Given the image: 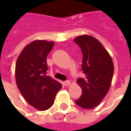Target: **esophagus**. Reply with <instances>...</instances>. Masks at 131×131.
Segmentation results:
<instances>
[{
    "mask_svg": "<svg viewBox=\"0 0 131 131\" xmlns=\"http://www.w3.org/2000/svg\"><path fill=\"white\" fill-rule=\"evenodd\" d=\"M70 84H71V82H70L69 81H67L64 82V85H65L66 86H68V85H69Z\"/></svg>",
    "mask_w": 131,
    "mask_h": 131,
    "instance_id": "obj_1",
    "label": "esophagus"
}]
</instances>
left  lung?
<instances>
[{
    "instance_id": "left-lung-1",
    "label": "left lung",
    "mask_w": 131,
    "mask_h": 131,
    "mask_svg": "<svg viewBox=\"0 0 131 131\" xmlns=\"http://www.w3.org/2000/svg\"><path fill=\"white\" fill-rule=\"evenodd\" d=\"M74 40L82 50V71L85 74L84 78L77 80L82 94L76 104L91 110L100 104L110 90L114 64L110 53L95 38L84 34Z\"/></svg>"
}]
</instances>
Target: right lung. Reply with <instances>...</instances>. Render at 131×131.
<instances>
[{
    "mask_svg": "<svg viewBox=\"0 0 131 131\" xmlns=\"http://www.w3.org/2000/svg\"><path fill=\"white\" fill-rule=\"evenodd\" d=\"M53 41L35 40L25 46L17 60L16 83L27 102L40 111L52 106L62 84L47 75L46 57Z\"/></svg>",
    "mask_w": 131,
    "mask_h": 131,
    "instance_id": "right-lung-1",
    "label": "right lung"
}]
</instances>
